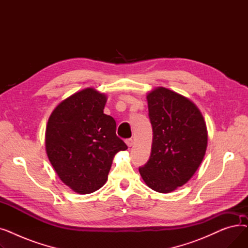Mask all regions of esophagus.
<instances>
[{
    "instance_id": "obj_1",
    "label": "esophagus",
    "mask_w": 248,
    "mask_h": 248,
    "mask_svg": "<svg viewBox=\"0 0 248 248\" xmlns=\"http://www.w3.org/2000/svg\"><path fill=\"white\" fill-rule=\"evenodd\" d=\"M125 144L127 145L128 148L133 147V145H134V140H133V139H127V140H125Z\"/></svg>"
}]
</instances>
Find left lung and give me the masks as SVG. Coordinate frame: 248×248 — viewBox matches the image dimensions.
<instances>
[{"instance_id": "obj_1", "label": "left lung", "mask_w": 248, "mask_h": 248, "mask_svg": "<svg viewBox=\"0 0 248 248\" xmlns=\"http://www.w3.org/2000/svg\"><path fill=\"white\" fill-rule=\"evenodd\" d=\"M147 100L152 153L139 171L149 188L171 193L185 185L201 165L208 141L206 124L196 104L173 90L155 87Z\"/></svg>"}]
</instances>
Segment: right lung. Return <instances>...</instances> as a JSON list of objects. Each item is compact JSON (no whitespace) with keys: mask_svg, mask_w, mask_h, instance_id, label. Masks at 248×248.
Instances as JSON below:
<instances>
[{"mask_svg":"<svg viewBox=\"0 0 248 248\" xmlns=\"http://www.w3.org/2000/svg\"><path fill=\"white\" fill-rule=\"evenodd\" d=\"M107 100L93 87L84 88L63 99L47 123V157L59 179L78 194L106 184L114 155L127 149L115 134V121L103 113Z\"/></svg>","mask_w":248,"mask_h":248,"instance_id":"obj_1","label":"right lung"}]
</instances>
